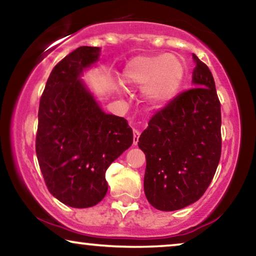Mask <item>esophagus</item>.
I'll list each match as a JSON object with an SVG mask.
<instances>
[{
    "label": "esophagus",
    "mask_w": 256,
    "mask_h": 256,
    "mask_svg": "<svg viewBox=\"0 0 256 256\" xmlns=\"http://www.w3.org/2000/svg\"><path fill=\"white\" fill-rule=\"evenodd\" d=\"M139 134H139V131H138V130H134V146L138 144V140H139Z\"/></svg>",
    "instance_id": "1"
}]
</instances>
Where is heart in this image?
Wrapping results in <instances>:
<instances>
[{
	"instance_id": "1",
	"label": "heart",
	"mask_w": 256,
	"mask_h": 256,
	"mask_svg": "<svg viewBox=\"0 0 256 256\" xmlns=\"http://www.w3.org/2000/svg\"><path fill=\"white\" fill-rule=\"evenodd\" d=\"M186 74L185 63L173 54L137 56L122 70V83L142 90L148 106L164 108L178 96Z\"/></svg>"
}]
</instances>
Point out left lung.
Returning <instances> with one entry per match:
<instances>
[{
    "mask_svg": "<svg viewBox=\"0 0 256 256\" xmlns=\"http://www.w3.org/2000/svg\"><path fill=\"white\" fill-rule=\"evenodd\" d=\"M193 88L153 116L139 137L146 156L144 190L148 202L171 212L206 192L221 154V110L212 72L193 54Z\"/></svg>",
    "mask_w": 256,
    "mask_h": 256,
    "instance_id": "1",
    "label": "left lung"
}]
</instances>
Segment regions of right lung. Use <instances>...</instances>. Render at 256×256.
<instances>
[{"instance_id": "right-lung-1", "label": "right lung", "mask_w": 256, "mask_h": 256, "mask_svg": "<svg viewBox=\"0 0 256 256\" xmlns=\"http://www.w3.org/2000/svg\"><path fill=\"white\" fill-rule=\"evenodd\" d=\"M100 48L80 46L54 68L40 102L36 154L44 182L64 205L86 208L108 192L105 172L134 142L122 117L103 111L86 83Z\"/></svg>"}]
</instances>
